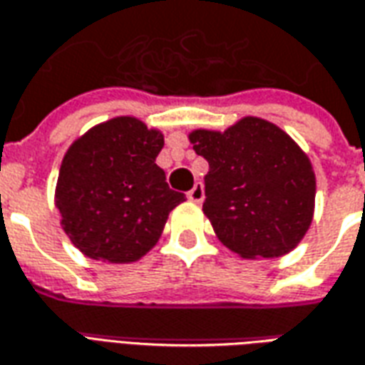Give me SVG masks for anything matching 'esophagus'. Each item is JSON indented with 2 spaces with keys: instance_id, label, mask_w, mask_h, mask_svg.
<instances>
[{
  "instance_id": "34e87169",
  "label": "esophagus",
  "mask_w": 365,
  "mask_h": 365,
  "mask_svg": "<svg viewBox=\"0 0 365 365\" xmlns=\"http://www.w3.org/2000/svg\"><path fill=\"white\" fill-rule=\"evenodd\" d=\"M187 197H190L193 203H203V199H205V190H203V183L195 182V185H193L190 193H187Z\"/></svg>"
}]
</instances>
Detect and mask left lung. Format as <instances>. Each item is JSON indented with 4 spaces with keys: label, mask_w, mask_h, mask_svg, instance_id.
I'll use <instances>...</instances> for the list:
<instances>
[{
    "label": "left lung",
    "mask_w": 365,
    "mask_h": 365,
    "mask_svg": "<svg viewBox=\"0 0 365 365\" xmlns=\"http://www.w3.org/2000/svg\"><path fill=\"white\" fill-rule=\"evenodd\" d=\"M187 138L209 162L203 213L217 238L245 260L289 254L314 215L317 178L305 150L260 117L195 128Z\"/></svg>",
    "instance_id": "8db88e82"
}]
</instances>
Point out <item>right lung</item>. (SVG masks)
Listing matches in <instances>:
<instances>
[{"mask_svg": "<svg viewBox=\"0 0 365 365\" xmlns=\"http://www.w3.org/2000/svg\"><path fill=\"white\" fill-rule=\"evenodd\" d=\"M162 146V130L130 115L103 120L68 146L54 205L83 256L133 264L156 246L170 211L185 201L156 164Z\"/></svg>", "mask_w": 365, "mask_h": 365, "instance_id": "obj_1", "label": "right lung"}]
</instances>
